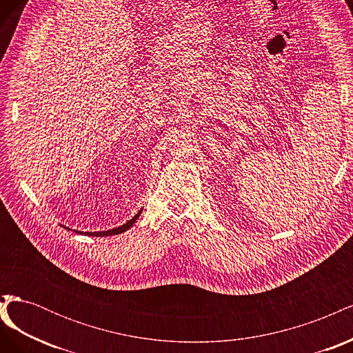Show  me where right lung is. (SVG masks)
Segmentation results:
<instances>
[{
	"label": "right lung",
	"mask_w": 353,
	"mask_h": 353,
	"mask_svg": "<svg viewBox=\"0 0 353 353\" xmlns=\"http://www.w3.org/2000/svg\"><path fill=\"white\" fill-rule=\"evenodd\" d=\"M141 212H143V209L137 213V215L132 218V219H130L126 223H123V225H121V227H117V228H113V230H108V231H97V232H85L87 234V236H92V237H108V236H114V234H121V232H125L126 230H130L132 225H134V222L140 218V215H141ZM69 230V228H68ZM77 232H79V231H77ZM82 232V231H81Z\"/></svg>",
	"instance_id": "right-lung-1"
}]
</instances>
